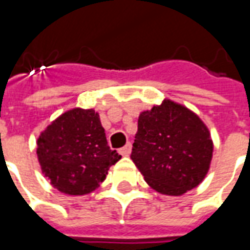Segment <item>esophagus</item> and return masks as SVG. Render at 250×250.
I'll return each mask as SVG.
<instances>
[{"instance_id":"esophagus-1","label":"esophagus","mask_w":250,"mask_h":250,"mask_svg":"<svg viewBox=\"0 0 250 250\" xmlns=\"http://www.w3.org/2000/svg\"><path fill=\"white\" fill-rule=\"evenodd\" d=\"M120 155H123V157H128L131 154V143H127L125 147H122L119 150Z\"/></svg>"}]
</instances>
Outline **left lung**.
Instances as JSON below:
<instances>
[{
    "mask_svg": "<svg viewBox=\"0 0 250 250\" xmlns=\"http://www.w3.org/2000/svg\"><path fill=\"white\" fill-rule=\"evenodd\" d=\"M213 141L198 115L165 99L143 111L131 159L150 188L166 195H182L197 188L209 171Z\"/></svg>",
    "mask_w": 250,
    "mask_h": 250,
    "instance_id": "obj_1",
    "label": "left lung"
}]
</instances>
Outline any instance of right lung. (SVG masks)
Instances as JSON below:
<instances>
[{
    "label": "right lung",
    "instance_id": "right-lung-1",
    "mask_svg": "<svg viewBox=\"0 0 250 250\" xmlns=\"http://www.w3.org/2000/svg\"><path fill=\"white\" fill-rule=\"evenodd\" d=\"M37 158L53 188L68 195H84L99 188L122 157L109 148L98 112L73 108L41 132Z\"/></svg>",
    "mask_w": 250,
    "mask_h": 250
}]
</instances>
